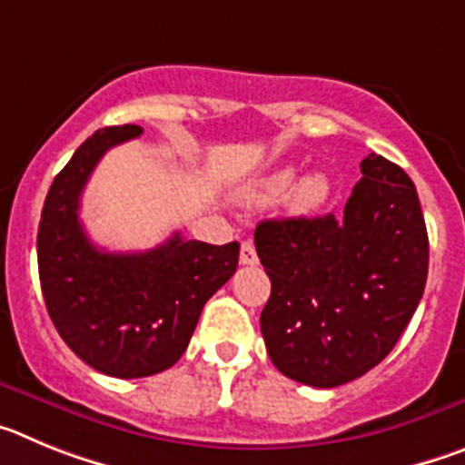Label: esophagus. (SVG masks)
I'll list each match as a JSON object with an SVG mask.
<instances>
[{
  "instance_id": "1",
  "label": "esophagus",
  "mask_w": 465,
  "mask_h": 465,
  "mask_svg": "<svg viewBox=\"0 0 465 465\" xmlns=\"http://www.w3.org/2000/svg\"><path fill=\"white\" fill-rule=\"evenodd\" d=\"M240 262H242V265H256V262H258L256 246H253L252 242H242V249H240Z\"/></svg>"
}]
</instances>
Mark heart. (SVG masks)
Wrapping results in <instances>:
<instances>
[{
    "mask_svg": "<svg viewBox=\"0 0 465 465\" xmlns=\"http://www.w3.org/2000/svg\"><path fill=\"white\" fill-rule=\"evenodd\" d=\"M295 179L293 167H283V170L272 172V174L262 176L246 188L244 203L246 204H268L277 200L279 195L286 193L290 183ZM332 195V183L323 172H310L302 179H298L286 195V207L295 216H310V213L322 212Z\"/></svg>",
    "mask_w": 465,
    "mask_h": 465,
    "instance_id": "heart-1",
    "label": "heart"
}]
</instances>
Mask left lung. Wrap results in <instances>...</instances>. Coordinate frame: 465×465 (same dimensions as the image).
I'll return each mask as SVG.
<instances>
[{
  "label": "left lung",
  "instance_id": "left-lung-1",
  "mask_svg": "<svg viewBox=\"0 0 465 465\" xmlns=\"http://www.w3.org/2000/svg\"><path fill=\"white\" fill-rule=\"evenodd\" d=\"M344 216L261 221L253 232L272 282L261 332L277 371L319 389L347 384L396 347L424 295L429 235L417 188L371 153Z\"/></svg>",
  "mask_w": 465,
  "mask_h": 465
}]
</instances>
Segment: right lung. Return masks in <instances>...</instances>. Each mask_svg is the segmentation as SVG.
I'll list each match as a JSON object with an SVG mask.
<instances>
[{"mask_svg": "<svg viewBox=\"0 0 465 465\" xmlns=\"http://www.w3.org/2000/svg\"><path fill=\"white\" fill-rule=\"evenodd\" d=\"M139 125L97 130L48 188L36 235L39 279L60 338L81 361L118 380L167 371L186 351L203 307L237 270L240 244L183 240L137 253L102 252L79 219L81 193L102 155Z\"/></svg>", "mask_w": 465, "mask_h": 465, "instance_id": "add662e5", "label": "right lung"}]
</instances>
